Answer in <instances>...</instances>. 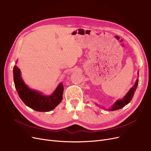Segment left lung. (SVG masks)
Listing matches in <instances>:
<instances>
[{"label":"left lung","instance_id":"1","mask_svg":"<svg viewBox=\"0 0 151 151\" xmlns=\"http://www.w3.org/2000/svg\"><path fill=\"white\" fill-rule=\"evenodd\" d=\"M137 74H138V73H137ZM138 82H139V80L138 78H137L134 86L130 89V90L128 92V93L125 95V96H124L122 99L117 100L115 102V104L113 105L112 107H111L110 110L114 111V110L120 109L125 106V105H127L128 103H129V102L132 101V97L134 96V92L137 88V85H138Z\"/></svg>","mask_w":151,"mask_h":151}]
</instances>
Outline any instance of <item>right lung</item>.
Here are the masks:
<instances>
[{"instance_id": "1", "label": "right lung", "mask_w": 151, "mask_h": 151, "mask_svg": "<svg viewBox=\"0 0 151 151\" xmlns=\"http://www.w3.org/2000/svg\"><path fill=\"white\" fill-rule=\"evenodd\" d=\"M14 80L16 90L25 105L38 112H49L55 109L63 98V86L60 83L50 96H44L40 92L29 89L24 83L19 69L14 67Z\"/></svg>"}]
</instances>
